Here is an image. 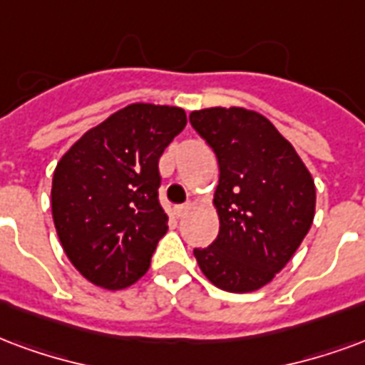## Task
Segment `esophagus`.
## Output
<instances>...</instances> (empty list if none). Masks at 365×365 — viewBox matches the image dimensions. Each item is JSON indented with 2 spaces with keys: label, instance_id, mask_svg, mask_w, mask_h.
I'll list each match as a JSON object with an SVG mask.
<instances>
[{
  "label": "esophagus",
  "instance_id": "34e87169",
  "mask_svg": "<svg viewBox=\"0 0 365 365\" xmlns=\"http://www.w3.org/2000/svg\"><path fill=\"white\" fill-rule=\"evenodd\" d=\"M187 210H190V205H178V207H174V215L178 218H182Z\"/></svg>",
  "mask_w": 365,
  "mask_h": 365
}]
</instances>
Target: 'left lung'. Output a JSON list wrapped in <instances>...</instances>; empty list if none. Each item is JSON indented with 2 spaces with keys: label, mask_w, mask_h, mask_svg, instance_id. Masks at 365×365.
Segmentation results:
<instances>
[{
  "label": "left lung",
  "mask_w": 365,
  "mask_h": 365,
  "mask_svg": "<svg viewBox=\"0 0 365 365\" xmlns=\"http://www.w3.org/2000/svg\"><path fill=\"white\" fill-rule=\"evenodd\" d=\"M218 158L217 240L195 250L212 284L244 294L269 284L292 259L315 217V183L296 148L253 110L203 108L190 114Z\"/></svg>",
  "instance_id": "left-lung-1"
}]
</instances>
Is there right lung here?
<instances>
[{
  "label": "right lung",
  "instance_id": "add662e5",
  "mask_svg": "<svg viewBox=\"0 0 365 365\" xmlns=\"http://www.w3.org/2000/svg\"><path fill=\"white\" fill-rule=\"evenodd\" d=\"M185 110L135 102L88 129L53 170L52 217L61 247L88 282L121 290L148 271L168 230L158 158Z\"/></svg>",
  "mask_w": 365,
  "mask_h": 365
}]
</instances>
